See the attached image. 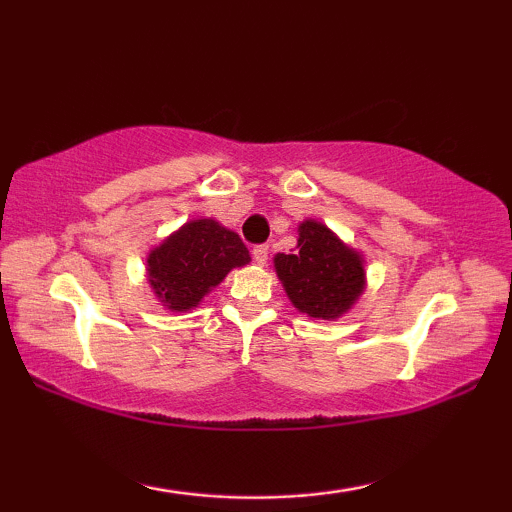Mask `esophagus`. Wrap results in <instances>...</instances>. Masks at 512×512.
I'll return each instance as SVG.
<instances>
[{
    "label": "esophagus",
    "mask_w": 512,
    "mask_h": 512,
    "mask_svg": "<svg viewBox=\"0 0 512 512\" xmlns=\"http://www.w3.org/2000/svg\"><path fill=\"white\" fill-rule=\"evenodd\" d=\"M251 254H254V261H256L258 265H265V263H268L270 249L265 247V244H258V247H254V251H251Z\"/></svg>",
    "instance_id": "obj_1"
}]
</instances>
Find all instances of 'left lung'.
<instances>
[{
    "label": "left lung",
    "mask_w": 512,
    "mask_h": 512,
    "mask_svg": "<svg viewBox=\"0 0 512 512\" xmlns=\"http://www.w3.org/2000/svg\"><path fill=\"white\" fill-rule=\"evenodd\" d=\"M272 263L293 307L310 319H340L366 291L363 254L321 221H300L293 254H277Z\"/></svg>",
    "instance_id": "8db88e82"
}]
</instances>
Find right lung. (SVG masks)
<instances>
[{"mask_svg": "<svg viewBox=\"0 0 512 512\" xmlns=\"http://www.w3.org/2000/svg\"><path fill=\"white\" fill-rule=\"evenodd\" d=\"M251 256L240 235L214 219H193L167 235L146 256V282L170 312H188L202 303L233 268Z\"/></svg>", "mask_w": 512, "mask_h": 512, "instance_id": "1", "label": "right lung"}]
</instances>
